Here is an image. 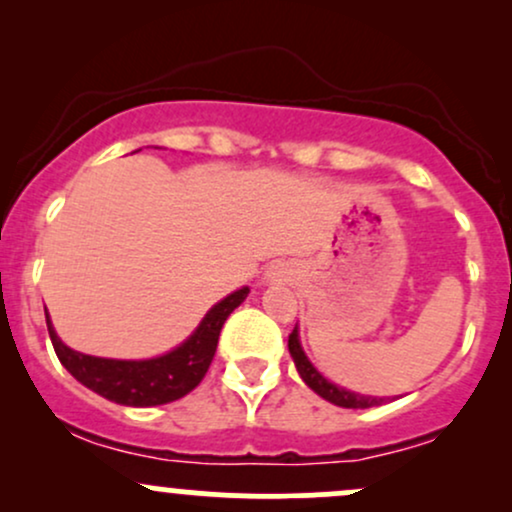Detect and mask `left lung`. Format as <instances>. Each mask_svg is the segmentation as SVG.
Masks as SVG:
<instances>
[{
    "mask_svg": "<svg viewBox=\"0 0 512 512\" xmlns=\"http://www.w3.org/2000/svg\"><path fill=\"white\" fill-rule=\"evenodd\" d=\"M289 351L293 356V363H296V368H298V375L303 378V383L308 385L310 390H315L322 399H327V402L337 404V407H344V409H368V407H373V404L383 402V399H378V397H363V395H356V392L342 390V387L327 383V380L313 368V363L305 358L301 342H298L296 327H293V332L289 334Z\"/></svg>",
    "mask_w": 512,
    "mask_h": 512,
    "instance_id": "left-lung-1",
    "label": "left lung"
}]
</instances>
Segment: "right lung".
<instances>
[{
  "label": "right lung",
  "mask_w": 512,
  "mask_h": 512,
  "mask_svg": "<svg viewBox=\"0 0 512 512\" xmlns=\"http://www.w3.org/2000/svg\"><path fill=\"white\" fill-rule=\"evenodd\" d=\"M245 296H248V289L223 298L209 310L202 325L185 344L151 361H113V358L79 354L57 339L48 315L45 320H48V332L57 358L81 385L125 407H156V404H168L185 397L202 383L211 358L216 354L223 322L245 301Z\"/></svg>",
  "instance_id": "1"
}]
</instances>
